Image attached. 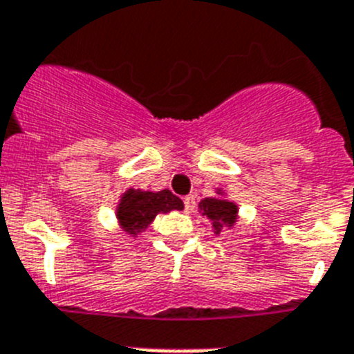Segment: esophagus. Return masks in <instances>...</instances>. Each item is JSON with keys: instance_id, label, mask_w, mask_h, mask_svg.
I'll return each instance as SVG.
<instances>
[{"instance_id": "1", "label": "esophagus", "mask_w": 354, "mask_h": 354, "mask_svg": "<svg viewBox=\"0 0 354 354\" xmlns=\"http://www.w3.org/2000/svg\"><path fill=\"white\" fill-rule=\"evenodd\" d=\"M195 207H196V200H195V196H193V195L184 196V209H186L187 214H189V212L195 211Z\"/></svg>"}]
</instances>
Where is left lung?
I'll return each mask as SVG.
<instances>
[{
    "label": "left lung",
    "mask_w": 354,
    "mask_h": 354,
    "mask_svg": "<svg viewBox=\"0 0 354 354\" xmlns=\"http://www.w3.org/2000/svg\"><path fill=\"white\" fill-rule=\"evenodd\" d=\"M200 212L211 221L212 232L218 236L225 228H234L239 218V207L234 204L232 200H228L223 189H216V196H207L200 200L198 204Z\"/></svg>",
    "instance_id": "1"
}]
</instances>
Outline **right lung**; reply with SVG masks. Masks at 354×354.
<instances>
[{
	"instance_id": "add662e5",
	"label": "right lung",
	"mask_w": 354,
	"mask_h": 354,
	"mask_svg": "<svg viewBox=\"0 0 354 354\" xmlns=\"http://www.w3.org/2000/svg\"><path fill=\"white\" fill-rule=\"evenodd\" d=\"M183 200L175 196L170 189L142 192L129 187L120 195L115 216L124 232L138 237L140 234L145 232V228H149L159 212L167 214L170 211H183Z\"/></svg>"
}]
</instances>
